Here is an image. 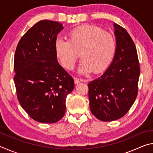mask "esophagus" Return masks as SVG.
Listing matches in <instances>:
<instances>
[{
  "label": "esophagus",
  "instance_id": "34e87169",
  "mask_svg": "<svg viewBox=\"0 0 153 153\" xmlns=\"http://www.w3.org/2000/svg\"><path fill=\"white\" fill-rule=\"evenodd\" d=\"M74 81H75V84H78L79 83L82 82L84 81V79H82L81 78H77V77H75L74 78Z\"/></svg>",
  "mask_w": 153,
  "mask_h": 153
}]
</instances>
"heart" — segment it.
Wrapping results in <instances>:
<instances>
[{
    "mask_svg": "<svg viewBox=\"0 0 153 153\" xmlns=\"http://www.w3.org/2000/svg\"><path fill=\"white\" fill-rule=\"evenodd\" d=\"M117 43L111 33L94 25H83L69 33V40L58 38L55 54L65 69L71 70L79 56L83 57L78 71L100 73L109 66L115 56Z\"/></svg>",
    "mask_w": 153,
    "mask_h": 153,
    "instance_id": "heart-1",
    "label": "heart"
}]
</instances>
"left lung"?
<instances>
[{"label":"left lung","instance_id":"1","mask_svg":"<svg viewBox=\"0 0 153 153\" xmlns=\"http://www.w3.org/2000/svg\"><path fill=\"white\" fill-rule=\"evenodd\" d=\"M117 49L101 76L88 84L90 108L98 120L111 121L128 112L138 92L140 69L133 40L123 27L114 24Z\"/></svg>","mask_w":153,"mask_h":153}]
</instances>
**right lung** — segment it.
<instances>
[{"instance_id": "right-lung-1", "label": "right lung", "mask_w": 153, "mask_h": 153, "mask_svg": "<svg viewBox=\"0 0 153 153\" xmlns=\"http://www.w3.org/2000/svg\"><path fill=\"white\" fill-rule=\"evenodd\" d=\"M63 27L41 20L22 36L14 57V82L22 107L33 120L53 123L65 113L67 95L74 80L56 60L55 42Z\"/></svg>"}]
</instances>
